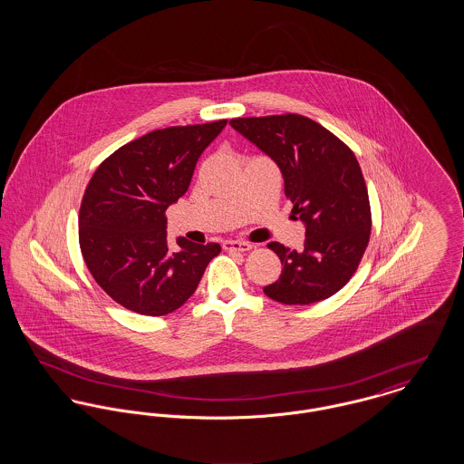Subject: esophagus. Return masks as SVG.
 I'll return each instance as SVG.
<instances>
[{"label": "esophagus", "mask_w": 464, "mask_h": 464, "mask_svg": "<svg viewBox=\"0 0 464 464\" xmlns=\"http://www.w3.org/2000/svg\"><path fill=\"white\" fill-rule=\"evenodd\" d=\"M254 245L248 242H237V240H227V242L222 243V248L224 250H229V252H246L250 250Z\"/></svg>", "instance_id": "1"}]
</instances>
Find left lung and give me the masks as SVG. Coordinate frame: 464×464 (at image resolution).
<instances>
[{"instance_id": "8db88e82", "label": "left lung", "mask_w": 464, "mask_h": 464, "mask_svg": "<svg viewBox=\"0 0 464 464\" xmlns=\"http://www.w3.org/2000/svg\"><path fill=\"white\" fill-rule=\"evenodd\" d=\"M229 125L278 165L292 212L306 227L299 252L267 245L282 261V275L263 288L266 295L282 304L331 297L352 278L371 237V205L356 156L301 114L237 118Z\"/></svg>"}]
</instances>
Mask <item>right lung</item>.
<instances>
[{"label":"right lung","instance_id":"right-lung-1","mask_svg":"<svg viewBox=\"0 0 464 464\" xmlns=\"http://www.w3.org/2000/svg\"><path fill=\"white\" fill-rule=\"evenodd\" d=\"M226 120L146 133L104 160L80 208V246L102 290L123 308L161 316L198 287L219 243L167 242L165 210L184 197L199 155Z\"/></svg>","mask_w":464,"mask_h":464}]
</instances>
